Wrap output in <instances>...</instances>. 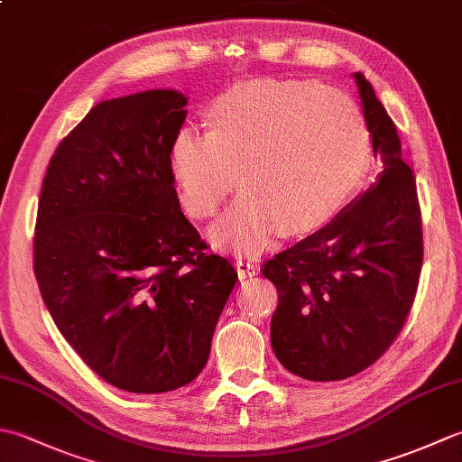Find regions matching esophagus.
<instances>
[{
  "instance_id": "1",
  "label": "esophagus",
  "mask_w": 462,
  "mask_h": 462,
  "mask_svg": "<svg viewBox=\"0 0 462 462\" xmlns=\"http://www.w3.org/2000/svg\"><path fill=\"white\" fill-rule=\"evenodd\" d=\"M236 270L242 278H252L258 273V263L252 262L250 258H238L236 260Z\"/></svg>"
}]
</instances>
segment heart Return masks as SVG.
<instances>
[{"instance_id": "obj_1", "label": "heart", "mask_w": 462, "mask_h": 462, "mask_svg": "<svg viewBox=\"0 0 462 462\" xmlns=\"http://www.w3.org/2000/svg\"><path fill=\"white\" fill-rule=\"evenodd\" d=\"M363 115L347 95L311 81L232 87L210 106V129L180 126L171 172L182 208L210 218L236 184L242 194L214 224L224 248H260L278 228L306 234L346 208L369 169Z\"/></svg>"}]
</instances>
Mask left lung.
<instances>
[{
    "mask_svg": "<svg viewBox=\"0 0 462 462\" xmlns=\"http://www.w3.org/2000/svg\"><path fill=\"white\" fill-rule=\"evenodd\" d=\"M359 99L381 156L377 182L328 226L263 262L278 290L272 349L290 373L339 381L373 365L413 306L423 230L415 176L401 159V141L385 106L361 73Z\"/></svg>",
    "mask_w": 462,
    "mask_h": 462,
    "instance_id": "8db88e82",
    "label": "left lung"
}]
</instances>
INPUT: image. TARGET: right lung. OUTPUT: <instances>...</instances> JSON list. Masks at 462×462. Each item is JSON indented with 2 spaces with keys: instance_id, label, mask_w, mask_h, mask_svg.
Returning a JSON list of instances; mask_svg holds the SVG:
<instances>
[{
  "instance_id": "1",
  "label": "right lung",
  "mask_w": 462,
  "mask_h": 462,
  "mask_svg": "<svg viewBox=\"0 0 462 462\" xmlns=\"http://www.w3.org/2000/svg\"><path fill=\"white\" fill-rule=\"evenodd\" d=\"M186 97L103 101L47 166L33 272L57 329L106 383L166 393L199 377L238 280L184 218L171 143Z\"/></svg>"
}]
</instances>
